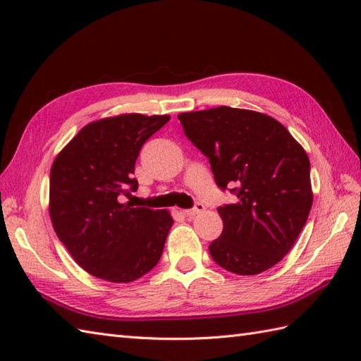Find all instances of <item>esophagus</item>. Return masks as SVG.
Returning <instances> with one entry per match:
<instances>
[{
	"instance_id": "34e87169",
	"label": "esophagus",
	"mask_w": 361,
	"mask_h": 361,
	"mask_svg": "<svg viewBox=\"0 0 361 361\" xmlns=\"http://www.w3.org/2000/svg\"><path fill=\"white\" fill-rule=\"evenodd\" d=\"M203 211H204V204H203V203H195L194 208L183 211V214H185L186 217H194L195 214H200V212H203Z\"/></svg>"
}]
</instances>
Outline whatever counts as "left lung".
Returning a JSON list of instances; mask_svg holds the SVG:
<instances>
[{"instance_id": "8db88e82", "label": "left lung", "mask_w": 361, "mask_h": 361, "mask_svg": "<svg viewBox=\"0 0 361 361\" xmlns=\"http://www.w3.org/2000/svg\"><path fill=\"white\" fill-rule=\"evenodd\" d=\"M188 140L209 159L217 186L237 200L219 206L224 231L214 262L242 276L271 268L293 247L313 195L307 153L267 114L217 106L178 114Z\"/></svg>"}]
</instances>
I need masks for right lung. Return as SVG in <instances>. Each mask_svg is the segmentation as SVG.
Listing matches in <instances>:
<instances>
[{
  "label": "right lung",
  "mask_w": 361,
  "mask_h": 361,
  "mask_svg": "<svg viewBox=\"0 0 361 361\" xmlns=\"http://www.w3.org/2000/svg\"><path fill=\"white\" fill-rule=\"evenodd\" d=\"M171 119L140 113L83 127L51 167L49 214L54 231L83 270L109 282H132L163 255L173 225L164 209L133 208L126 197L141 147Z\"/></svg>",
  "instance_id": "1"
}]
</instances>
